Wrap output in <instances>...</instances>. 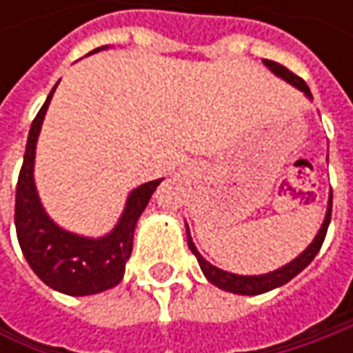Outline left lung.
I'll list each match as a JSON object with an SVG mask.
<instances>
[{"mask_svg": "<svg viewBox=\"0 0 353 353\" xmlns=\"http://www.w3.org/2000/svg\"><path fill=\"white\" fill-rule=\"evenodd\" d=\"M263 64L273 72V74H277L279 78L287 80V82L292 84L294 88L305 92L306 98L312 100L310 88L306 86V82L303 78L292 74L289 68H285L283 64H279V62L275 61H263ZM330 218H332V190H330V198H328L326 218H324V222L320 225L316 237L312 239V243H310L296 259H292L291 263L283 265L277 271H271V273H265V275H236V273L222 271V269H218V267H214L212 263H208V261L198 253L196 245H194V241H192V237H190V232H186V239H188V248H190V251L194 253V257L198 259V265H200L202 273L206 275V279L210 281L212 285H216L218 289H224V291L228 292H236V294H261V292L273 291V289H277L281 285L289 283L292 277H296V275L305 269L306 265L316 257V253H319L320 248H322V241H324V237H326V232H328ZM186 230H188V225H186Z\"/></svg>", "mask_w": 353, "mask_h": 353, "instance_id": "obj_1", "label": "left lung"}]
</instances>
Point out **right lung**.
<instances>
[{
  "instance_id": "add662e5",
  "label": "right lung",
  "mask_w": 353,
  "mask_h": 353,
  "mask_svg": "<svg viewBox=\"0 0 353 353\" xmlns=\"http://www.w3.org/2000/svg\"><path fill=\"white\" fill-rule=\"evenodd\" d=\"M57 86L50 90L29 131L15 192V230L21 251L37 277L54 291L86 296L108 291L123 279L137 220L163 179L141 184L129 194L119 222L108 236L84 237L54 224L37 194L33 167L39 131Z\"/></svg>"
}]
</instances>
